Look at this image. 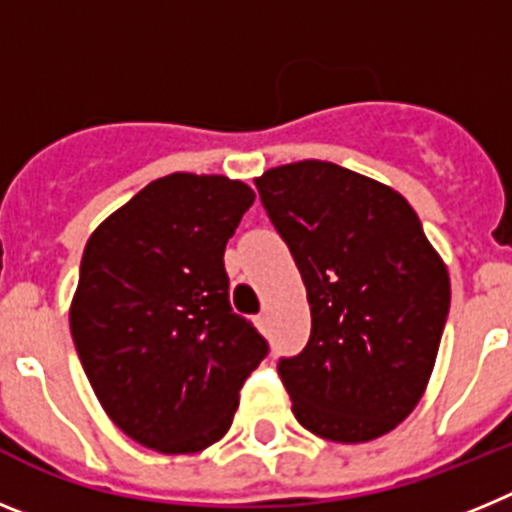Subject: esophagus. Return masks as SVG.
<instances>
[{
  "label": "esophagus",
  "instance_id": "34e87169",
  "mask_svg": "<svg viewBox=\"0 0 512 512\" xmlns=\"http://www.w3.org/2000/svg\"><path fill=\"white\" fill-rule=\"evenodd\" d=\"M256 325H259L261 330L269 328V315H266V312H261V315H256Z\"/></svg>",
  "mask_w": 512,
  "mask_h": 512
}]
</instances>
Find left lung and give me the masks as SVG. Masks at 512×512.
<instances>
[{
  "label": "left lung",
  "mask_w": 512,
  "mask_h": 512,
  "mask_svg": "<svg viewBox=\"0 0 512 512\" xmlns=\"http://www.w3.org/2000/svg\"><path fill=\"white\" fill-rule=\"evenodd\" d=\"M310 302V341L277 372L292 413L328 441L384 436L418 405L451 287L418 215L395 189L330 161L256 179Z\"/></svg>",
  "instance_id": "8db88e82"
}]
</instances>
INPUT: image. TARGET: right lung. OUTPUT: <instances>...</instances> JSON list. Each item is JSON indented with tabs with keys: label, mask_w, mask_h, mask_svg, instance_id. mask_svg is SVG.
<instances>
[{
	"label": "right lung",
	"mask_w": 512,
	"mask_h": 512,
	"mask_svg": "<svg viewBox=\"0 0 512 512\" xmlns=\"http://www.w3.org/2000/svg\"><path fill=\"white\" fill-rule=\"evenodd\" d=\"M256 194L225 176L169 174L89 238L71 336L122 433L161 454L223 438L269 343L230 307L225 246Z\"/></svg>",
	"instance_id": "1"
}]
</instances>
